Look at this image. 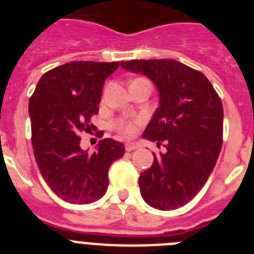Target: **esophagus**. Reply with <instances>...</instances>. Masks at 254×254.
I'll list each match as a JSON object with an SVG mask.
<instances>
[{
	"label": "esophagus",
	"instance_id": "esophagus-1",
	"mask_svg": "<svg viewBox=\"0 0 254 254\" xmlns=\"http://www.w3.org/2000/svg\"><path fill=\"white\" fill-rule=\"evenodd\" d=\"M140 145L137 142H129V143H126V151H133V150L138 149Z\"/></svg>",
	"mask_w": 254,
	"mask_h": 254
}]
</instances>
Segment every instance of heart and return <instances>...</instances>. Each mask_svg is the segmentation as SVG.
Instances as JSON below:
<instances>
[{
    "label": "heart",
    "instance_id": "1",
    "mask_svg": "<svg viewBox=\"0 0 254 254\" xmlns=\"http://www.w3.org/2000/svg\"><path fill=\"white\" fill-rule=\"evenodd\" d=\"M116 128L117 131L125 134V136H131L134 129H136V126H134L133 122H129V121H118L116 123Z\"/></svg>",
    "mask_w": 254,
    "mask_h": 254
}]
</instances>
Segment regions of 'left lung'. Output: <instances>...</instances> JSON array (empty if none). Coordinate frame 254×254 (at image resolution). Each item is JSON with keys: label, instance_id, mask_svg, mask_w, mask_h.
<instances>
[{"label": "left lung", "instance_id": "left-lung-1", "mask_svg": "<svg viewBox=\"0 0 254 254\" xmlns=\"http://www.w3.org/2000/svg\"><path fill=\"white\" fill-rule=\"evenodd\" d=\"M121 66L146 75L160 95L142 137L165 152L154 154L152 167L141 173V196L158 210L182 207L205 186L219 158L221 99L202 72L176 60H132Z\"/></svg>", "mask_w": 254, "mask_h": 254}]
</instances>
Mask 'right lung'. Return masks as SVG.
Returning <instances> with one entry per match:
<instances>
[{
	"label": "right lung",
	"mask_w": 254,
	"mask_h": 254,
	"mask_svg": "<svg viewBox=\"0 0 254 254\" xmlns=\"http://www.w3.org/2000/svg\"><path fill=\"white\" fill-rule=\"evenodd\" d=\"M120 62L75 61L55 67L38 81L29 100L31 145L40 174L51 190L69 203L85 205L102 198L108 170L125 155L120 141L104 138L95 152L80 147L81 132L94 128L105 78Z\"/></svg>",
	"instance_id": "add662e5"
}]
</instances>
